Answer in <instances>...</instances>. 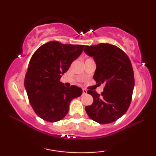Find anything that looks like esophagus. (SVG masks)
I'll return each instance as SVG.
<instances>
[{"instance_id": "1", "label": "esophagus", "mask_w": 156, "mask_h": 156, "mask_svg": "<svg viewBox=\"0 0 156 156\" xmlns=\"http://www.w3.org/2000/svg\"><path fill=\"white\" fill-rule=\"evenodd\" d=\"M87 93V91L86 89H83V94H86Z\"/></svg>"}]
</instances>
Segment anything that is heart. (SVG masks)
<instances>
[{
	"label": "heart",
	"instance_id": "heart-1",
	"mask_svg": "<svg viewBox=\"0 0 156 156\" xmlns=\"http://www.w3.org/2000/svg\"><path fill=\"white\" fill-rule=\"evenodd\" d=\"M88 59H89V58H88ZM88 59H87V60H88Z\"/></svg>",
	"mask_w": 156,
	"mask_h": 156
}]
</instances>
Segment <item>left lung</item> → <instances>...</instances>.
Listing matches in <instances>:
<instances>
[{"label":"left lung","instance_id":"left-lung-1","mask_svg":"<svg viewBox=\"0 0 156 156\" xmlns=\"http://www.w3.org/2000/svg\"><path fill=\"white\" fill-rule=\"evenodd\" d=\"M84 52L96 63L94 78L98 84L105 83L101 94L89 90L93 103L86 106L87 114L100 124L113 122L129 108L134 88L132 64L125 53L115 45L101 43L86 46Z\"/></svg>","mask_w":156,"mask_h":156}]
</instances>
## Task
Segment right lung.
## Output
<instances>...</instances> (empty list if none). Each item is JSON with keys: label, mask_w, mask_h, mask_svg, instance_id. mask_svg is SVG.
<instances>
[{"label": "right lung", "mask_w": 156, "mask_h": 156, "mask_svg": "<svg viewBox=\"0 0 156 156\" xmlns=\"http://www.w3.org/2000/svg\"><path fill=\"white\" fill-rule=\"evenodd\" d=\"M83 47L53 41L39 47L32 55L24 85L30 104L44 120L55 122L63 119L72 100L81 95V88L73 85L67 88L60 79Z\"/></svg>", "instance_id": "right-lung-1"}]
</instances>
